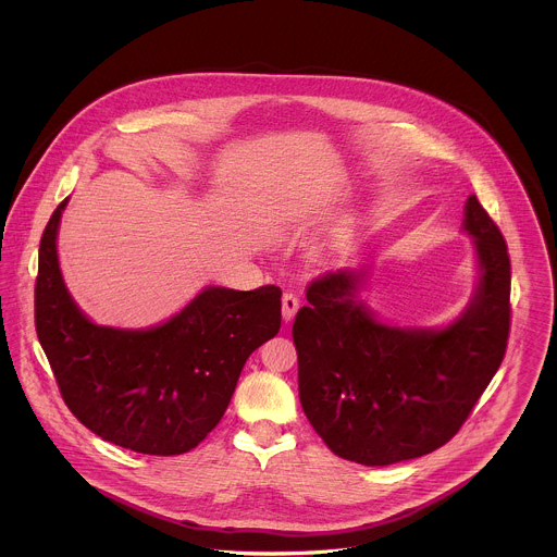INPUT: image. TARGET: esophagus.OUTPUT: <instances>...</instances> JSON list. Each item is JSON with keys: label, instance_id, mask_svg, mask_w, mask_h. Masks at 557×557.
Instances as JSON below:
<instances>
[{"label": "esophagus", "instance_id": "1", "mask_svg": "<svg viewBox=\"0 0 557 557\" xmlns=\"http://www.w3.org/2000/svg\"><path fill=\"white\" fill-rule=\"evenodd\" d=\"M298 309H300L298 296L292 294V292H285V294H283V319H285V321H292V319L296 318Z\"/></svg>", "mask_w": 557, "mask_h": 557}]
</instances>
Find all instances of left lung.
<instances>
[{"mask_svg": "<svg viewBox=\"0 0 557 557\" xmlns=\"http://www.w3.org/2000/svg\"><path fill=\"white\" fill-rule=\"evenodd\" d=\"M478 285L444 327L391 325L358 298L364 270L327 272L294 321L302 409L325 446L369 468L450 442L499 369L510 330V259L502 232L466 201Z\"/></svg>", "mask_w": 557, "mask_h": 557, "instance_id": "left-lung-1", "label": "left lung"}]
</instances>
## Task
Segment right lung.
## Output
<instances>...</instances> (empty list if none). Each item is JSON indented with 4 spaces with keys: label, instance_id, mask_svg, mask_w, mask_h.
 Returning <instances> with one entry per match:
<instances>
[{
    "label": "right lung",
    "instance_id": "right-lung-1",
    "mask_svg": "<svg viewBox=\"0 0 557 557\" xmlns=\"http://www.w3.org/2000/svg\"><path fill=\"white\" fill-rule=\"evenodd\" d=\"M69 199L40 239L36 332L69 409L98 437L171 457L221 422L248 356L281 327V289L210 285L159 325L124 330L85 318L58 259Z\"/></svg>",
    "mask_w": 557,
    "mask_h": 557
}]
</instances>
